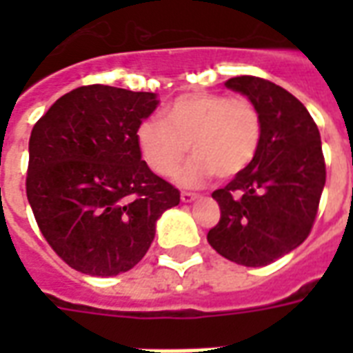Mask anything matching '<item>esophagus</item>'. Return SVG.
Returning <instances> with one entry per match:
<instances>
[{
  "mask_svg": "<svg viewBox=\"0 0 353 353\" xmlns=\"http://www.w3.org/2000/svg\"><path fill=\"white\" fill-rule=\"evenodd\" d=\"M199 196L198 194H192V192H181V201L183 203H192V201H196Z\"/></svg>",
  "mask_w": 353,
  "mask_h": 353,
  "instance_id": "obj_1",
  "label": "esophagus"
}]
</instances>
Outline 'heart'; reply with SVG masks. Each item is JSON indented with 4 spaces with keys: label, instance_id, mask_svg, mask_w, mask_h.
Masks as SVG:
<instances>
[{
    "label": "heart",
    "instance_id": "1",
    "mask_svg": "<svg viewBox=\"0 0 353 353\" xmlns=\"http://www.w3.org/2000/svg\"><path fill=\"white\" fill-rule=\"evenodd\" d=\"M262 121L249 99L218 93L183 95L165 108L163 121L144 119L135 139L146 165L161 177L181 165L190 144L194 157L176 174L183 187H201L216 176H238L256 155Z\"/></svg>",
    "mask_w": 353,
    "mask_h": 353
}]
</instances>
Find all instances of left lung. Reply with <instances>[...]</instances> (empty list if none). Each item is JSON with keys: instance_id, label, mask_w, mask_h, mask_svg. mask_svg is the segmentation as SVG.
<instances>
[{"instance_id": "left-lung-1", "label": "left lung", "mask_w": 353, "mask_h": 353, "mask_svg": "<svg viewBox=\"0 0 353 353\" xmlns=\"http://www.w3.org/2000/svg\"><path fill=\"white\" fill-rule=\"evenodd\" d=\"M225 88L256 106L262 135L251 165L212 192L221 218L207 240L227 260L262 268L312 231L326 183L321 133L304 104L269 80L234 77Z\"/></svg>"}]
</instances>
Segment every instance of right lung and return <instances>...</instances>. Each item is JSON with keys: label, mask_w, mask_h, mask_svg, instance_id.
I'll list each match as a JSON object with an SVG mask.
<instances>
[{"label": "right lung", "mask_w": 353, "mask_h": 353, "mask_svg": "<svg viewBox=\"0 0 353 353\" xmlns=\"http://www.w3.org/2000/svg\"><path fill=\"white\" fill-rule=\"evenodd\" d=\"M155 93L82 85L60 97L29 139L27 199L47 243L91 276L141 262L179 190L141 159L135 132Z\"/></svg>", "instance_id": "1"}]
</instances>
